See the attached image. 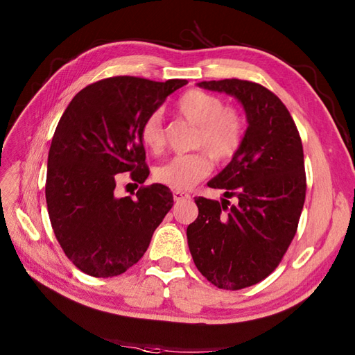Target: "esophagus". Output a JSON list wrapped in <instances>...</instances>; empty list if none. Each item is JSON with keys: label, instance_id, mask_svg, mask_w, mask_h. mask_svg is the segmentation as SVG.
Listing matches in <instances>:
<instances>
[{"label": "esophagus", "instance_id": "esophagus-1", "mask_svg": "<svg viewBox=\"0 0 355 355\" xmlns=\"http://www.w3.org/2000/svg\"><path fill=\"white\" fill-rule=\"evenodd\" d=\"M172 197H173V201H183V200H187L189 198V193H184V192H180V191H172Z\"/></svg>", "mask_w": 355, "mask_h": 355}]
</instances>
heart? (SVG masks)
Segmentation results:
<instances>
[{"mask_svg": "<svg viewBox=\"0 0 355 355\" xmlns=\"http://www.w3.org/2000/svg\"><path fill=\"white\" fill-rule=\"evenodd\" d=\"M177 107L180 114L198 126L195 146L206 149L216 162H227L238 153L244 139V119L238 111L225 107L221 97L201 89H189L180 97ZM140 135L143 143L153 150L163 148L164 128L160 111L150 112L145 119ZM208 155L193 153L172 157L158 166L155 180L173 191L191 189L212 171V160Z\"/></svg>", "mask_w": 355, "mask_h": 355, "instance_id": "1", "label": "heart"}]
</instances>
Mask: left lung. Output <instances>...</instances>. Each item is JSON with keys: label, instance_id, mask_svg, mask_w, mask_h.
<instances>
[{"label": "left lung", "instance_id": "8db88e82", "mask_svg": "<svg viewBox=\"0 0 355 355\" xmlns=\"http://www.w3.org/2000/svg\"><path fill=\"white\" fill-rule=\"evenodd\" d=\"M197 85L235 97L247 130L230 163L207 183L225 198H195L198 218L187 225V244L209 282L241 290L266 279L296 235L306 191L304 148L288 110L266 87L239 79Z\"/></svg>", "mask_w": 355, "mask_h": 355}]
</instances>
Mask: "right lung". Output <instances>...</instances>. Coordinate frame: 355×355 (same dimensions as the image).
<instances>
[{
	"mask_svg": "<svg viewBox=\"0 0 355 355\" xmlns=\"http://www.w3.org/2000/svg\"><path fill=\"white\" fill-rule=\"evenodd\" d=\"M184 79L154 82L117 76L73 97L53 135L45 200L53 232L74 266L94 277L122 275L137 263L173 205L163 184L117 197V173L145 183L141 125Z\"/></svg>",
	"mask_w": 355,
	"mask_h": 355,
	"instance_id": "right-lung-1",
	"label": "right lung"
}]
</instances>
